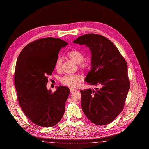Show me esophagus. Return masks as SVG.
Masks as SVG:
<instances>
[{
	"instance_id": "obj_1",
	"label": "esophagus",
	"mask_w": 149,
	"mask_h": 149,
	"mask_svg": "<svg viewBox=\"0 0 149 149\" xmlns=\"http://www.w3.org/2000/svg\"><path fill=\"white\" fill-rule=\"evenodd\" d=\"M70 89V92H71V93L76 91V89H74V88H71Z\"/></svg>"
}]
</instances>
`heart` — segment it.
I'll list each match as a JSON object with an SVG mask.
<instances>
[{"mask_svg": "<svg viewBox=\"0 0 149 149\" xmlns=\"http://www.w3.org/2000/svg\"><path fill=\"white\" fill-rule=\"evenodd\" d=\"M67 55L76 64H79L81 68H86L88 66V62L83 60L84 55L83 53L78 50V49H73V50L68 52L67 53ZM61 63V58H58L55 63V67L57 70L60 68ZM81 79V76L79 74H68L61 78V81L63 84L68 86L74 88L79 86Z\"/></svg>", "mask_w": 149, "mask_h": 149, "instance_id": "obj_1", "label": "heart"}]
</instances>
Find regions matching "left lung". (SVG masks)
<instances>
[{"label":"left lung","instance_id":"obj_1","mask_svg":"<svg viewBox=\"0 0 149 149\" xmlns=\"http://www.w3.org/2000/svg\"><path fill=\"white\" fill-rule=\"evenodd\" d=\"M74 43L91 51V70L86 82L100 88L81 90L84 114L93 123H111L123 111L130 87L127 65L114 44L101 35L85 34Z\"/></svg>","mask_w":149,"mask_h":149}]
</instances>
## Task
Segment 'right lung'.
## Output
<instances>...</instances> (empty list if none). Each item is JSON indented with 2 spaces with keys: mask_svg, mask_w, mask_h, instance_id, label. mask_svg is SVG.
Returning <instances> with one entry per match:
<instances>
[{
  "mask_svg": "<svg viewBox=\"0 0 149 149\" xmlns=\"http://www.w3.org/2000/svg\"><path fill=\"white\" fill-rule=\"evenodd\" d=\"M67 45L52 37L35 40L24 47L17 61L14 82L19 104L27 118L42 127L55 125L65 113L70 89L60 86L52 93L47 84L60 49Z\"/></svg>",
  "mask_w": 149,
  "mask_h": 149,
  "instance_id": "obj_1",
  "label": "right lung"
}]
</instances>
